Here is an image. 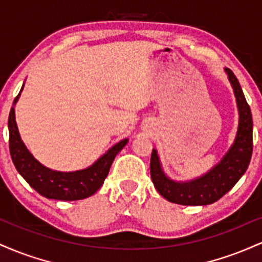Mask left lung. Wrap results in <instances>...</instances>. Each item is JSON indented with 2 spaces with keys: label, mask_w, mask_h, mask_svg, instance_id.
I'll use <instances>...</instances> for the list:
<instances>
[{
  "label": "left lung",
  "mask_w": 262,
  "mask_h": 262,
  "mask_svg": "<svg viewBox=\"0 0 262 262\" xmlns=\"http://www.w3.org/2000/svg\"><path fill=\"white\" fill-rule=\"evenodd\" d=\"M233 86L239 110V127L234 144L227 155L209 172L189 182H175L167 179L161 170L158 151L152 149L150 159V175L156 191L172 203L183 206H206L217 202L229 192L245 173L252 154V116L250 106L230 69H225Z\"/></svg>",
  "instance_id": "obj_1"
}]
</instances>
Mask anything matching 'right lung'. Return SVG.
<instances>
[{
  "label": "right lung",
  "instance_id": "add662e5",
  "mask_svg": "<svg viewBox=\"0 0 262 262\" xmlns=\"http://www.w3.org/2000/svg\"><path fill=\"white\" fill-rule=\"evenodd\" d=\"M19 95L20 92L14 98L13 103L18 101ZM8 132H10L11 158L18 172L39 194L50 200L59 201L83 200L95 194L103 185L116 155L128 143V139L119 141L108 150L106 154L101 156L92 166L85 170L61 172L43 166L28 151L18 133L13 107L11 108L10 117H8Z\"/></svg>",
  "mask_w": 262,
  "mask_h": 262
}]
</instances>
